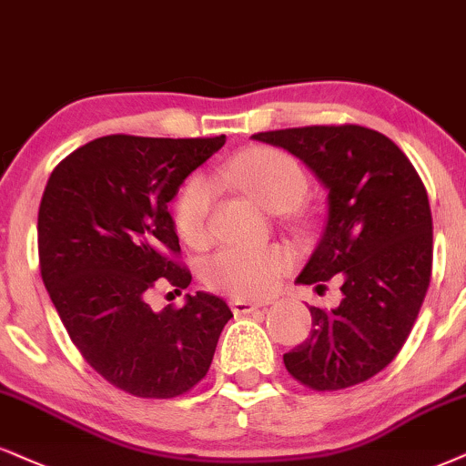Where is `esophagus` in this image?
Segmentation results:
<instances>
[{"label": "esophagus", "mask_w": 466, "mask_h": 466, "mask_svg": "<svg viewBox=\"0 0 466 466\" xmlns=\"http://www.w3.org/2000/svg\"><path fill=\"white\" fill-rule=\"evenodd\" d=\"M261 307H266V304H261V302H250V300H233V302H231V309H233L235 315L255 313V311H259Z\"/></svg>", "instance_id": "1"}]
</instances>
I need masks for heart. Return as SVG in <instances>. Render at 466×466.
<instances>
[{
  "label": "heart",
  "instance_id": "heart-1",
  "mask_svg": "<svg viewBox=\"0 0 466 466\" xmlns=\"http://www.w3.org/2000/svg\"><path fill=\"white\" fill-rule=\"evenodd\" d=\"M220 177L269 211L294 207L307 192V175L294 157L277 148H248L224 166ZM214 186L192 177L175 203L177 231L187 244H203L209 235ZM294 266V252L283 244L224 246L203 263V279L211 289L235 298H261L277 287Z\"/></svg>",
  "mask_w": 466,
  "mask_h": 466
}]
</instances>
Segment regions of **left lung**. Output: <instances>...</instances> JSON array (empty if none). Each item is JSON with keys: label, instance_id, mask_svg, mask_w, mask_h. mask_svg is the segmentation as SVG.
Instances as JSON below:
<instances>
[{"label": "left lung", "instance_id": "left-lung-1", "mask_svg": "<svg viewBox=\"0 0 466 466\" xmlns=\"http://www.w3.org/2000/svg\"><path fill=\"white\" fill-rule=\"evenodd\" d=\"M329 189V218L296 283L341 279L337 309L311 307L313 329L283 356L287 371L315 391L370 380L409 339L432 274L428 192L395 142L360 125L261 131Z\"/></svg>", "mask_w": 466, "mask_h": 466}]
</instances>
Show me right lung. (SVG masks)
I'll list each match as a JSON object with an SVG mask.
<instances>
[{
    "label": "right lung",
    "instance_id": "obj_1",
    "mask_svg": "<svg viewBox=\"0 0 466 466\" xmlns=\"http://www.w3.org/2000/svg\"><path fill=\"white\" fill-rule=\"evenodd\" d=\"M224 145L216 137L103 136L51 172L38 209L40 277L86 363L136 398L170 400L209 371L231 309L197 291L153 311L157 285L186 289L189 269L168 203Z\"/></svg>",
    "mask_w": 466,
    "mask_h": 466
}]
</instances>
